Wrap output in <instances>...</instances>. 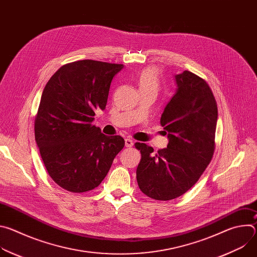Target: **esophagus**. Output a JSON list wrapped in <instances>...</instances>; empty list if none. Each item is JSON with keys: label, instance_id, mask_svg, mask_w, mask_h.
I'll use <instances>...</instances> for the list:
<instances>
[{"label": "esophagus", "instance_id": "obj_1", "mask_svg": "<svg viewBox=\"0 0 257 257\" xmlns=\"http://www.w3.org/2000/svg\"><path fill=\"white\" fill-rule=\"evenodd\" d=\"M133 144H134V142H133L132 139H130V138L125 139V146H126V148H132Z\"/></svg>", "mask_w": 257, "mask_h": 257}]
</instances>
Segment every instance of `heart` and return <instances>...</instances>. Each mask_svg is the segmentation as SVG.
<instances>
[{
    "label": "heart",
    "mask_w": 257,
    "mask_h": 257,
    "mask_svg": "<svg viewBox=\"0 0 257 257\" xmlns=\"http://www.w3.org/2000/svg\"><path fill=\"white\" fill-rule=\"evenodd\" d=\"M137 83L140 90H158L159 73L154 67L143 69L137 78Z\"/></svg>",
    "instance_id": "1"
}]
</instances>
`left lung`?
<instances>
[{
    "instance_id": "8db88e82",
    "label": "left lung",
    "mask_w": 257,
    "mask_h": 257,
    "mask_svg": "<svg viewBox=\"0 0 257 257\" xmlns=\"http://www.w3.org/2000/svg\"><path fill=\"white\" fill-rule=\"evenodd\" d=\"M176 91L167 103L161 125L167 149L154 154L152 146L135 143L141 153L136 170L140 190L156 200H171L198 181L214 151L217 106L208 84L190 71L175 75Z\"/></svg>"
}]
</instances>
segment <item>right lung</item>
Returning <instances> with one entry per match:
<instances>
[{
	"instance_id": "right-lung-1",
	"label": "right lung",
	"mask_w": 257,
	"mask_h": 257,
	"mask_svg": "<svg viewBox=\"0 0 257 257\" xmlns=\"http://www.w3.org/2000/svg\"><path fill=\"white\" fill-rule=\"evenodd\" d=\"M124 66L82 60L62 66L48 81L34 120L35 141L51 178L74 193L97 187L125 145L92 125Z\"/></svg>"
}]
</instances>
